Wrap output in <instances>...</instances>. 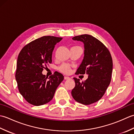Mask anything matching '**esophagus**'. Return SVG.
Listing matches in <instances>:
<instances>
[{"label":"esophagus","instance_id":"1","mask_svg":"<svg viewBox=\"0 0 134 134\" xmlns=\"http://www.w3.org/2000/svg\"><path fill=\"white\" fill-rule=\"evenodd\" d=\"M70 79L69 76H64V79Z\"/></svg>","mask_w":134,"mask_h":134}]
</instances>
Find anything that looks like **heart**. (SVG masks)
I'll return each instance as SVG.
<instances>
[{
    "instance_id": "obj_1",
    "label": "heart",
    "mask_w": 134,
    "mask_h": 134,
    "mask_svg": "<svg viewBox=\"0 0 134 134\" xmlns=\"http://www.w3.org/2000/svg\"><path fill=\"white\" fill-rule=\"evenodd\" d=\"M59 70L64 74H69L71 71V67L69 64H64L60 67Z\"/></svg>"
}]
</instances>
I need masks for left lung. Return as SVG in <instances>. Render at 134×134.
Returning <instances> with one entry per match:
<instances>
[{"mask_svg": "<svg viewBox=\"0 0 134 134\" xmlns=\"http://www.w3.org/2000/svg\"><path fill=\"white\" fill-rule=\"evenodd\" d=\"M74 40L84 44V58L76 74H86L88 78L80 82L74 78L75 86L71 94L76 101L90 105L99 101L106 92L112 77L113 62L110 53L98 39L89 35L76 36Z\"/></svg>", "mask_w": 134, "mask_h": 134, "instance_id": "left-lung-1", "label": "left lung"}]
</instances>
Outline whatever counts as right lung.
<instances>
[{
	"mask_svg": "<svg viewBox=\"0 0 134 134\" xmlns=\"http://www.w3.org/2000/svg\"><path fill=\"white\" fill-rule=\"evenodd\" d=\"M62 39L41 37L25 45L19 53L15 79L19 93L30 104L39 106L49 102L64 79V76L57 71L49 79L42 74L45 66L52 63L55 45Z\"/></svg>",
	"mask_w": 134,
	"mask_h": 134,
	"instance_id": "obj_1",
	"label": "right lung"
}]
</instances>
